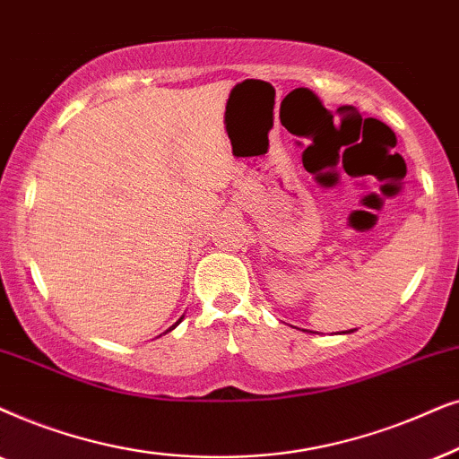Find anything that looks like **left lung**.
Here are the masks:
<instances>
[{"label": "left lung", "mask_w": 459, "mask_h": 459, "mask_svg": "<svg viewBox=\"0 0 459 459\" xmlns=\"http://www.w3.org/2000/svg\"><path fill=\"white\" fill-rule=\"evenodd\" d=\"M351 332H354V329H348V332H342V333H351Z\"/></svg>", "instance_id": "obj_1"}]
</instances>
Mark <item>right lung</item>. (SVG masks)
Returning <instances> with one entry per match:
<instances>
[{
    "label": "right lung",
    "mask_w": 459,
    "mask_h": 459,
    "mask_svg": "<svg viewBox=\"0 0 459 459\" xmlns=\"http://www.w3.org/2000/svg\"><path fill=\"white\" fill-rule=\"evenodd\" d=\"M182 319H185V315H182V316H180V319H178V323H180ZM178 323H176V325H178ZM176 325H172V327H169V329H168V332H172V329H174ZM168 332H166V333H168Z\"/></svg>",
    "instance_id": "1"
}]
</instances>
